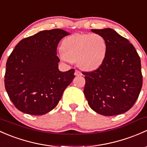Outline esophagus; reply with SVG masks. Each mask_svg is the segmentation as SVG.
<instances>
[{
  "label": "esophagus",
  "mask_w": 147,
  "mask_h": 147,
  "mask_svg": "<svg viewBox=\"0 0 147 147\" xmlns=\"http://www.w3.org/2000/svg\"><path fill=\"white\" fill-rule=\"evenodd\" d=\"M75 76H82V74L80 71L78 70V69H76L75 72Z\"/></svg>",
  "instance_id": "1"
}]
</instances>
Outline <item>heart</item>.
Wrapping results in <instances>:
<instances>
[{
  "mask_svg": "<svg viewBox=\"0 0 147 147\" xmlns=\"http://www.w3.org/2000/svg\"><path fill=\"white\" fill-rule=\"evenodd\" d=\"M61 49L62 61L77 62L80 69L92 71L101 65L108 46L105 38L99 34H75L63 39Z\"/></svg>",
  "mask_w": 147,
  "mask_h": 147,
  "instance_id": "obj_1",
  "label": "heart"
}]
</instances>
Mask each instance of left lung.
<instances>
[{
    "mask_svg": "<svg viewBox=\"0 0 147 147\" xmlns=\"http://www.w3.org/2000/svg\"><path fill=\"white\" fill-rule=\"evenodd\" d=\"M92 32L104 37L108 49L98 69L83 72L84 96L97 113L107 116L124 113L135 104L142 86L140 58L133 45L113 29Z\"/></svg>",
    "mask_w": 147,
    "mask_h": 147,
    "instance_id": "left-lung-1",
    "label": "left lung"
}]
</instances>
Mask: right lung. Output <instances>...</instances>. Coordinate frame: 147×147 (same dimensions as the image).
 Instances as JSON below:
<instances>
[{
	"instance_id": "obj_1",
	"label": "right lung",
	"mask_w": 147,
	"mask_h": 147,
	"mask_svg": "<svg viewBox=\"0 0 147 147\" xmlns=\"http://www.w3.org/2000/svg\"><path fill=\"white\" fill-rule=\"evenodd\" d=\"M69 32L44 30L21 40L6 63L5 87L15 107L34 115L56 107L63 92L75 78V69L61 72L57 46Z\"/></svg>"
}]
</instances>
